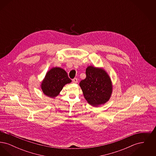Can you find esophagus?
Instances as JSON below:
<instances>
[{
	"instance_id": "1",
	"label": "esophagus",
	"mask_w": 156,
	"mask_h": 156,
	"mask_svg": "<svg viewBox=\"0 0 156 156\" xmlns=\"http://www.w3.org/2000/svg\"><path fill=\"white\" fill-rule=\"evenodd\" d=\"M73 82L74 83H76L78 82V79L76 78H74V79L73 80Z\"/></svg>"
}]
</instances>
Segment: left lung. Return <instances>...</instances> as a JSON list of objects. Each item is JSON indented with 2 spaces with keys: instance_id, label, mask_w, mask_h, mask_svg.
Listing matches in <instances>:
<instances>
[{
  "instance_id": "8db88e82",
  "label": "left lung",
  "mask_w": 156,
  "mask_h": 156,
  "mask_svg": "<svg viewBox=\"0 0 156 156\" xmlns=\"http://www.w3.org/2000/svg\"><path fill=\"white\" fill-rule=\"evenodd\" d=\"M86 76L80 83L85 99L94 106L106 103L112 91L109 75L102 69L89 66L86 69Z\"/></svg>"
}]
</instances>
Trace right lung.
Instances as JSON below:
<instances>
[{
	"label": "right lung",
	"mask_w": 156,
	"mask_h": 156,
	"mask_svg": "<svg viewBox=\"0 0 156 156\" xmlns=\"http://www.w3.org/2000/svg\"><path fill=\"white\" fill-rule=\"evenodd\" d=\"M71 82L65 70L55 67L47 73L41 83V89L45 95L54 98L59 94L66 84Z\"/></svg>",
	"instance_id": "right-lung-1"
}]
</instances>
